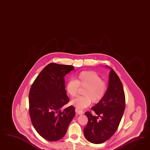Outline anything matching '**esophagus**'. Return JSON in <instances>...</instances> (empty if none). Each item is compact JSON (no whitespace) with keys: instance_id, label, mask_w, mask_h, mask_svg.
<instances>
[{"instance_id":"1","label":"esophagus","mask_w":150,"mask_h":150,"mask_svg":"<svg viewBox=\"0 0 150 150\" xmlns=\"http://www.w3.org/2000/svg\"><path fill=\"white\" fill-rule=\"evenodd\" d=\"M75 112L76 113L78 114L79 115H82L83 114V112L82 110H79V109H75Z\"/></svg>"}]
</instances>
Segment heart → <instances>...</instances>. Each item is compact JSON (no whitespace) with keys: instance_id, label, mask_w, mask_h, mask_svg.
I'll use <instances>...</instances> for the list:
<instances>
[{"instance_id":"heart-1","label":"heart","mask_w":150,"mask_h":150,"mask_svg":"<svg viewBox=\"0 0 150 150\" xmlns=\"http://www.w3.org/2000/svg\"><path fill=\"white\" fill-rule=\"evenodd\" d=\"M80 87L85 88L84 96L77 97L71 101V104L78 109H83L90 106L92 101L98 103L104 98L108 89L107 82L93 71H83L79 73L76 80H70L65 85L69 95L74 97L77 95Z\"/></svg>"}]
</instances>
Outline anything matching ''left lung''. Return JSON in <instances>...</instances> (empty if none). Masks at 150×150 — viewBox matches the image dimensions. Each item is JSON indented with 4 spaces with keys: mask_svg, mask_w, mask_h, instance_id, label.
I'll use <instances>...</instances> for the list:
<instances>
[{
    "mask_svg": "<svg viewBox=\"0 0 150 150\" xmlns=\"http://www.w3.org/2000/svg\"><path fill=\"white\" fill-rule=\"evenodd\" d=\"M106 67L110 69L107 93L101 101L91 108L97 116H93L88 112L85 113L88 120L83 129L84 136L87 140L95 144L105 142L113 136L125 108L122 83L113 69Z\"/></svg>",
    "mask_w": 150,
    "mask_h": 150,
    "instance_id": "8db88e82",
    "label": "left lung"
}]
</instances>
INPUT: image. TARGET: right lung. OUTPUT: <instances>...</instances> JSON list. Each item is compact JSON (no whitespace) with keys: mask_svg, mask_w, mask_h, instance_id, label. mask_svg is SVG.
Instances as JSON below:
<instances>
[{"mask_svg":"<svg viewBox=\"0 0 150 150\" xmlns=\"http://www.w3.org/2000/svg\"><path fill=\"white\" fill-rule=\"evenodd\" d=\"M73 70L72 65L49 64L31 87L28 98L32 125L40 135L48 141L63 138L75 115L72 105L61 110L69 102L64 77Z\"/></svg>","mask_w":150,"mask_h":150,"instance_id":"add662e5","label":"right lung"}]
</instances>
